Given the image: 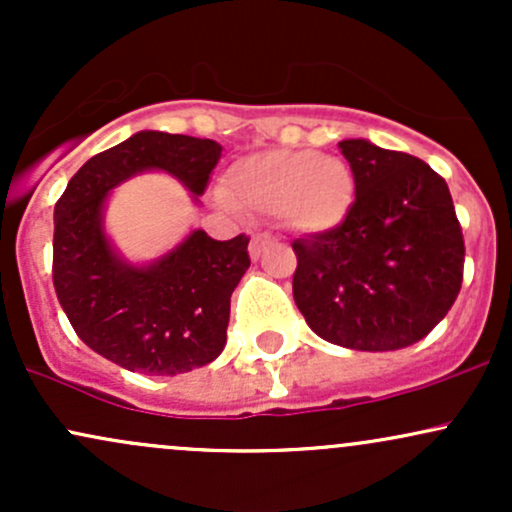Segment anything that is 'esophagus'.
I'll return each mask as SVG.
<instances>
[{"label":"esophagus","mask_w":512,"mask_h":512,"mask_svg":"<svg viewBox=\"0 0 512 512\" xmlns=\"http://www.w3.org/2000/svg\"><path fill=\"white\" fill-rule=\"evenodd\" d=\"M267 243H269L267 233H255V236H252V240H250V257H252V260H257V257L262 255V248Z\"/></svg>","instance_id":"1"}]
</instances>
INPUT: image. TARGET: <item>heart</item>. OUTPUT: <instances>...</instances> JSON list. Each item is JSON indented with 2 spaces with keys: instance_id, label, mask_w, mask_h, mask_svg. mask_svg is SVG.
<instances>
[{
  "instance_id": "1",
  "label": "heart",
  "mask_w": 512,
  "mask_h": 512,
  "mask_svg": "<svg viewBox=\"0 0 512 512\" xmlns=\"http://www.w3.org/2000/svg\"><path fill=\"white\" fill-rule=\"evenodd\" d=\"M238 207L279 216L284 226L320 233L339 226L354 204V175L344 161L315 151L272 149L238 158L223 175Z\"/></svg>"
}]
</instances>
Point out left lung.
I'll return each mask as SVG.
<instances>
[{
  "instance_id": "8db88e82",
  "label": "left lung",
  "mask_w": 512,
  "mask_h": 512,
  "mask_svg": "<svg viewBox=\"0 0 512 512\" xmlns=\"http://www.w3.org/2000/svg\"><path fill=\"white\" fill-rule=\"evenodd\" d=\"M356 199L330 231L293 240V301L325 342L395 351L424 339L462 286L448 182L421 158L346 139Z\"/></svg>"
}]
</instances>
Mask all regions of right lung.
<instances>
[{"label":"right lung","mask_w":512,"mask_h":512,"mask_svg":"<svg viewBox=\"0 0 512 512\" xmlns=\"http://www.w3.org/2000/svg\"><path fill=\"white\" fill-rule=\"evenodd\" d=\"M219 158L211 139L137 132L88 158L57 199L52 281L62 310L81 342L132 373H187L221 354L231 293L250 267V238L192 231L158 262L132 267L103 233L105 197L149 168L175 175L199 197Z\"/></svg>","instance_id":"right-lung-1"}]
</instances>
